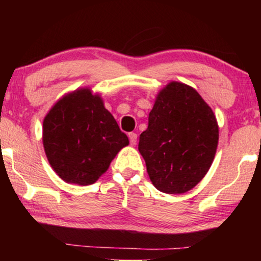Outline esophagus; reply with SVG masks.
<instances>
[{"label":"esophagus","mask_w":261,"mask_h":261,"mask_svg":"<svg viewBox=\"0 0 261 261\" xmlns=\"http://www.w3.org/2000/svg\"><path fill=\"white\" fill-rule=\"evenodd\" d=\"M128 138H129V142H130V145H135L137 144V139H138V135L135 134V133H129L128 134Z\"/></svg>","instance_id":"esophagus-1"}]
</instances>
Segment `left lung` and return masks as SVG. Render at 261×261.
I'll return each instance as SVG.
<instances>
[{"instance_id":"1","label":"left lung","mask_w":261,"mask_h":261,"mask_svg":"<svg viewBox=\"0 0 261 261\" xmlns=\"http://www.w3.org/2000/svg\"><path fill=\"white\" fill-rule=\"evenodd\" d=\"M219 142L213 110L197 91L171 82L159 92L140 134L152 184L165 194H183L196 187L212 166Z\"/></svg>"}]
</instances>
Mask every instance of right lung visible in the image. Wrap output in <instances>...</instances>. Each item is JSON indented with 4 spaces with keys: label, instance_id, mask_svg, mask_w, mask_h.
Instances as JSON below:
<instances>
[{
    "label": "right lung",
    "instance_id": "obj_1",
    "mask_svg": "<svg viewBox=\"0 0 261 261\" xmlns=\"http://www.w3.org/2000/svg\"><path fill=\"white\" fill-rule=\"evenodd\" d=\"M42 141L52 169L66 183L89 185L129 144L98 95L81 89L64 96L44 120Z\"/></svg>",
    "mask_w": 261,
    "mask_h": 261
}]
</instances>
